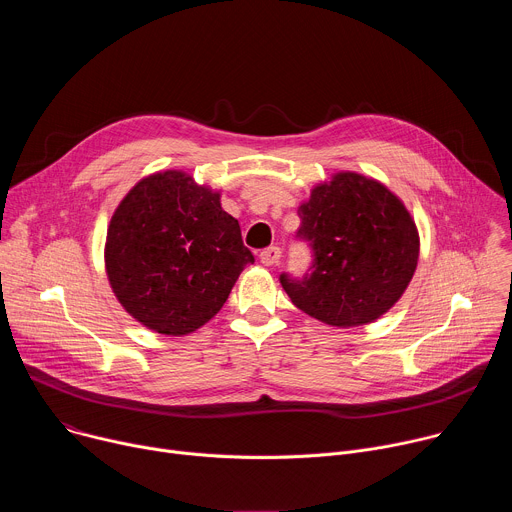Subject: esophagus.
Segmentation results:
<instances>
[{"instance_id": "obj_1", "label": "esophagus", "mask_w": 512, "mask_h": 512, "mask_svg": "<svg viewBox=\"0 0 512 512\" xmlns=\"http://www.w3.org/2000/svg\"><path fill=\"white\" fill-rule=\"evenodd\" d=\"M261 263L267 265V267H273V265H279V259H281V249L279 247H267L261 251L259 255Z\"/></svg>"}]
</instances>
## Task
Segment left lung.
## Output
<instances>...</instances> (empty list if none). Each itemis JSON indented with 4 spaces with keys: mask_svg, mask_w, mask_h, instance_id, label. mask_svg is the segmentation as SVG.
Here are the masks:
<instances>
[{
    "mask_svg": "<svg viewBox=\"0 0 512 512\" xmlns=\"http://www.w3.org/2000/svg\"><path fill=\"white\" fill-rule=\"evenodd\" d=\"M298 239L314 261L302 279L281 273L289 300L338 328L379 320L403 296L419 259V233L409 210L385 184L338 172L300 204Z\"/></svg>",
    "mask_w": 512,
    "mask_h": 512,
    "instance_id": "1",
    "label": "left lung"
}]
</instances>
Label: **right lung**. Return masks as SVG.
<instances>
[{
    "mask_svg": "<svg viewBox=\"0 0 512 512\" xmlns=\"http://www.w3.org/2000/svg\"><path fill=\"white\" fill-rule=\"evenodd\" d=\"M253 261L221 192L180 170L139 180L107 229L105 269L115 298L166 336L190 334L214 318Z\"/></svg>",
    "mask_w": 512,
    "mask_h": 512,
    "instance_id": "right-lung-1",
    "label": "right lung"
}]
</instances>
